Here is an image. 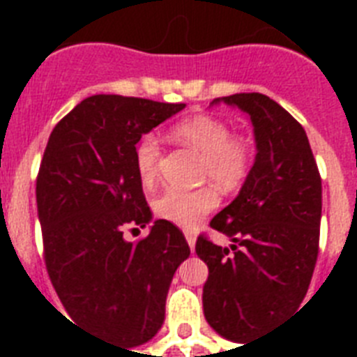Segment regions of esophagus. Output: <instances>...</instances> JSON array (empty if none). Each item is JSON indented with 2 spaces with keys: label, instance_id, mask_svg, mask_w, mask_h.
I'll return each instance as SVG.
<instances>
[{
  "label": "esophagus",
  "instance_id": "esophagus-1",
  "mask_svg": "<svg viewBox=\"0 0 357 357\" xmlns=\"http://www.w3.org/2000/svg\"><path fill=\"white\" fill-rule=\"evenodd\" d=\"M185 238H187V243H189L190 250H195V244H196L195 231H185Z\"/></svg>",
  "mask_w": 357,
  "mask_h": 357
}]
</instances>
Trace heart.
I'll use <instances>...</instances> for the list:
<instances>
[{
	"label": "heart",
	"instance_id": "obj_1",
	"mask_svg": "<svg viewBox=\"0 0 357 357\" xmlns=\"http://www.w3.org/2000/svg\"><path fill=\"white\" fill-rule=\"evenodd\" d=\"M179 144L202 153L200 179L213 181L220 190H234L248 178L252 146L243 135L231 133L228 122L198 114L179 122L172 131ZM161 142L155 135H144L135 148V168L140 183L153 185L159 176ZM218 206L217 190L206 185L196 190H165L153 204L155 215L179 228H195Z\"/></svg>",
	"mask_w": 357,
	"mask_h": 357
}]
</instances>
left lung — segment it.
<instances>
[{
  "instance_id": "left-lung-1",
  "label": "left lung",
  "mask_w": 357,
  "mask_h": 357,
  "mask_svg": "<svg viewBox=\"0 0 357 357\" xmlns=\"http://www.w3.org/2000/svg\"><path fill=\"white\" fill-rule=\"evenodd\" d=\"M235 105L254 126V167L228 207L211 220L229 248L204 235V313L222 337L248 344L302 304L319 255L322 183L304 128L265 94L241 92L213 103ZM211 103V105H213Z\"/></svg>"
}]
</instances>
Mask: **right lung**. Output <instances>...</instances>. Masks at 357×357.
<instances>
[{"label": "right lung", "instance_id": "right-lung-1", "mask_svg": "<svg viewBox=\"0 0 357 357\" xmlns=\"http://www.w3.org/2000/svg\"><path fill=\"white\" fill-rule=\"evenodd\" d=\"M183 107L86 98L53 128L36 178L44 261L64 310L126 347L161 328L174 272L190 254L168 220H155L137 243L123 238L126 228L151 220L135 168L137 142Z\"/></svg>", "mask_w": 357, "mask_h": 357}]
</instances>
